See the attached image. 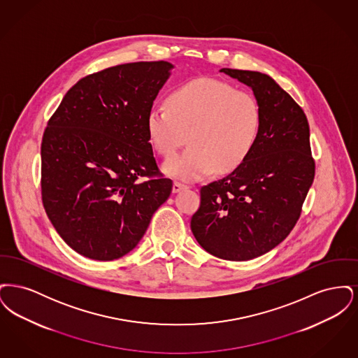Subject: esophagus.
<instances>
[{
  "instance_id": "esophagus-1",
  "label": "esophagus",
  "mask_w": 358,
  "mask_h": 358,
  "mask_svg": "<svg viewBox=\"0 0 358 358\" xmlns=\"http://www.w3.org/2000/svg\"><path fill=\"white\" fill-rule=\"evenodd\" d=\"M187 185H184V184L176 181V182L173 184V193H178V192H181V190H184V189H187Z\"/></svg>"
}]
</instances>
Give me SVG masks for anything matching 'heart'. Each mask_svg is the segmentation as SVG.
<instances>
[{"label": "heart", "mask_w": 358, "mask_h": 358, "mask_svg": "<svg viewBox=\"0 0 358 358\" xmlns=\"http://www.w3.org/2000/svg\"><path fill=\"white\" fill-rule=\"evenodd\" d=\"M168 104H155L146 115L154 149L171 157L164 171L178 180L197 181L217 169L240 166L255 148L262 113L255 98L213 78H197L171 92Z\"/></svg>", "instance_id": "1"}]
</instances>
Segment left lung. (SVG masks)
<instances>
[{"instance_id": "8db88e82", "label": "left lung", "mask_w": 358, "mask_h": 358, "mask_svg": "<svg viewBox=\"0 0 358 358\" xmlns=\"http://www.w3.org/2000/svg\"><path fill=\"white\" fill-rule=\"evenodd\" d=\"M220 72L248 85L260 107L255 148L222 180L201 187L190 228L206 252L250 260L275 248L298 222L315 164L303 110L273 78L256 71Z\"/></svg>"}]
</instances>
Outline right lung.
<instances>
[{
  "mask_svg": "<svg viewBox=\"0 0 358 358\" xmlns=\"http://www.w3.org/2000/svg\"><path fill=\"white\" fill-rule=\"evenodd\" d=\"M173 69L168 62H139L88 75L48 122L43 204L78 254L101 262L129 254L171 196V180L155 178L159 171L146 115Z\"/></svg>",
  "mask_w": 358,
  "mask_h": 358,
  "instance_id": "1",
  "label": "right lung"
}]
</instances>
